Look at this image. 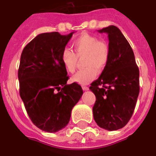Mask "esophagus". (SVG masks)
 Listing matches in <instances>:
<instances>
[{"label":"esophagus","mask_w":156,"mask_h":156,"mask_svg":"<svg viewBox=\"0 0 156 156\" xmlns=\"http://www.w3.org/2000/svg\"><path fill=\"white\" fill-rule=\"evenodd\" d=\"M82 90H89V87L86 86H82Z\"/></svg>","instance_id":"obj_1"}]
</instances>
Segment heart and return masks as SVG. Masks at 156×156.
Instances as JSON below:
<instances>
[{
  "instance_id": "obj_1",
  "label": "heart",
  "mask_w": 156,
  "mask_h": 156,
  "mask_svg": "<svg viewBox=\"0 0 156 156\" xmlns=\"http://www.w3.org/2000/svg\"><path fill=\"white\" fill-rule=\"evenodd\" d=\"M74 53L70 48H64L61 54V60L64 67L70 73H74L77 67L78 57L86 56L83 66L86 68L77 72L71 80L79 84H86L92 81L97 73L102 71L109 58V47L104 40L96 36L84 33L74 40Z\"/></svg>"
}]
</instances>
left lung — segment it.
I'll use <instances>...</instances> for the list:
<instances>
[{
	"instance_id": "8db88e82",
	"label": "left lung",
	"mask_w": 156,
	"mask_h": 156,
	"mask_svg": "<svg viewBox=\"0 0 156 156\" xmlns=\"http://www.w3.org/2000/svg\"><path fill=\"white\" fill-rule=\"evenodd\" d=\"M108 34L109 58L100 77L91 83L95 94L94 120L108 131L122 129L134 112L140 93L139 68L128 40L116 26L98 30Z\"/></svg>"
}]
</instances>
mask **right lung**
Returning <instances> with one entry per match:
<instances>
[{"instance_id": "1", "label": "right lung", "mask_w": 156, "mask_h": 156, "mask_svg": "<svg viewBox=\"0 0 156 156\" xmlns=\"http://www.w3.org/2000/svg\"><path fill=\"white\" fill-rule=\"evenodd\" d=\"M73 33L40 34L20 56V95L32 123L47 133H56L67 125L72 108L83 94L78 83L66 84L69 76L61 60Z\"/></svg>"}]
</instances>
